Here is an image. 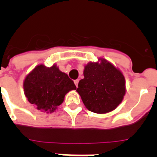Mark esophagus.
I'll return each instance as SVG.
<instances>
[{
    "label": "esophagus",
    "mask_w": 157,
    "mask_h": 157,
    "mask_svg": "<svg viewBox=\"0 0 157 157\" xmlns=\"http://www.w3.org/2000/svg\"><path fill=\"white\" fill-rule=\"evenodd\" d=\"M78 82H79V80H78V79H76V80H75V81H74L75 84V86H76V87H77V88H78Z\"/></svg>",
    "instance_id": "esophagus-1"
}]
</instances>
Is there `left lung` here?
I'll use <instances>...</instances> for the list:
<instances>
[{
  "instance_id": "1",
  "label": "left lung",
  "mask_w": 157,
  "mask_h": 157,
  "mask_svg": "<svg viewBox=\"0 0 157 157\" xmlns=\"http://www.w3.org/2000/svg\"><path fill=\"white\" fill-rule=\"evenodd\" d=\"M84 78L76 90L88 110L105 114L115 109L126 94V81L119 68L104 58L84 67Z\"/></svg>"
}]
</instances>
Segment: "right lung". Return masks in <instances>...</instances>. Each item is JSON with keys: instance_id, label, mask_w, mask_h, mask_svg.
Here are the masks:
<instances>
[{"instance_id": "1", "label": "right lung", "mask_w": 157, "mask_h": 157, "mask_svg": "<svg viewBox=\"0 0 157 157\" xmlns=\"http://www.w3.org/2000/svg\"><path fill=\"white\" fill-rule=\"evenodd\" d=\"M23 89L27 101L36 109L52 113L63 103L65 95L76 90V86L56 64L50 67L39 64L25 77Z\"/></svg>"}]
</instances>
